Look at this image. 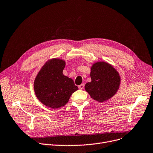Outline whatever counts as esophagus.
Returning <instances> with one entry per match:
<instances>
[{"instance_id":"obj_1","label":"esophagus","mask_w":153,"mask_h":153,"mask_svg":"<svg viewBox=\"0 0 153 153\" xmlns=\"http://www.w3.org/2000/svg\"><path fill=\"white\" fill-rule=\"evenodd\" d=\"M84 84H82L80 85H79V89L82 90V89H84Z\"/></svg>"}]
</instances>
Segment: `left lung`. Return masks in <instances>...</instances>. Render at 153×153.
I'll list each match as a JSON object with an SVG mask.
<instances>
[{"mask_svg":"<svg viewBox=\"0 0 153 153\" xmlns=\"http://www.w3.org/2000/svg\"><path fill=\"white\" fill-rule=\"evenodd\" d=\"M92 81L85 85V90L94 100L103 102L111 98L118 91L121 79L117 71L108 62H95L91 69Z\"/></svg>","mask_w":153,"mask_h":153,"instance_id":"left-lung-1","label":"left lung"}]
</instances>
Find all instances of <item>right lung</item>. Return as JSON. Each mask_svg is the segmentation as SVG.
<instances>
[{"instance_id": "right-lung-1", "label": "right lung", "mask_w": 153, "mask_h": 153, "mask_svg": "<svg viewBox=\"0 0 153 153\" xmlns=\"http://www.w3.org/2000/svg\"><path fill=\"white\" fill-rule=\"evenodd\" d=\"M64 60H48L40 69L34 81L35 93L43 105L58 108L66 105L72 93L78 90L73 80L62 73Z\"/></svg>"}]
</instances>
